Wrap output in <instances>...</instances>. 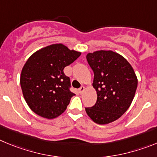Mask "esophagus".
I'll return each mask as SVG.
<instances>
[{
	"label": "esophagus",
	"instance_id": "34e87169",
	"mask_svg": "<svg viewBox=\"0 0 157 157\" xmlns=\"http://www.w3.org/2000/svg\"><path fill=\"white\" fill-rule=\"evenodd\" d=\"M85 90V87H84V86H81V87L79 88V92L80 93V94H82V93L84 92V91Z\"/></svg>",
	"mask_w": 157,
	"mask_h": 157
}]
</instances>
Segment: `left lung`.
Returning <instances> with one entry per match:
<instances>
[{"instance_id":"1","label":"left lung","mask_w":157,"mask_h":157,"mask_svg":"<svg viewBox=\"0 0 157 157\" xmlns=\"http://www.w3.org/2000/svg\"><path fill=\"white\" fill-rule=\"evenodd\" d=\"M94 72L93 87L97 101L85 108L88 117L98 124L117 121L126 112L135 97L138 79L132 66L122 56L113 51H96L87 55Z\"/></svg>"}]
</instances>
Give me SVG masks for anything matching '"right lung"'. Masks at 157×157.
Returning a JSON list of instances; mask_svg holds the SVG:
<instances>
[{
  "mask_svg": "<svg viewBox=\"0 0 157 157\" xmlns=\"http://www.w3.org/2000/svg\"><path fill=\"white\" fill-rule=\"evenodd\" d=\"M81 55L63 44H55L34 52L21 72L23 97L37 115L54 119L64 113L75 94L70 91V77L63 70Z\"/></svg>",
  "mask_w": 157,
  "mask_h": 157,
  "instance_id": "add662e5",
  "label": "right lung"
}]
</instances>
